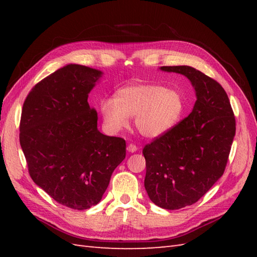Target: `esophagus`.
I'll list each match as a JSON object with an SVG mask.
<instances>
[{"instance_id":"34e87169","label":"esophagus","mask_w":257,"mask_h":257,"mask_svg":"<svg viewBox=\"0 0 257 257\" xmlns=\"http://www.w3.org/2000/svg\"><path fill=\"white\" fill-rule=\"evenodd\" d=\"M127 150H128V152H136L138 150V147L137 146H135V145H133V144H130V145H128V147H127Z\"/></svg>"}]
</instances>
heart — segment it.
Segmentation results:
<instances>
[{
	"label": "heart",
	"mask_w": 257,
	"mask_h": 257,
	"mask_svg": "<svg viewBox=\"0 0 257 257\" xmlns=\"http://www.w3.org/2000/svg\"><path fill=\"white\" fill-rule=\"evenodd\" d=\"M106 127L112 133L125 128L129 117L146 138L157 139L170 133L181 121L185 110L183 95L178 89L158 84H133L117 90L113 98L99 103Z\"/></svg>",
	"instance_id": "obj_1"
}]
</instances>
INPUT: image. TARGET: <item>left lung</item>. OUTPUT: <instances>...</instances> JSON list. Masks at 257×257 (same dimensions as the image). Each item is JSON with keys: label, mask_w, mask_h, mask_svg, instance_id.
I'll return each instance as SVG.
<instances>
[{"label": "left lung", "mask_w": 257, "mask_h": 257, "mask_svg": "<svg viewBox=\"0 0 257 257\" xmlns=\"http://www.w3.org/2000/svg\"><path fill=\"white\" fill-rule=\"evenodd\" d=\"M159 69L185 76L196 97L187 118L143 150L150 200L162 209L179 210L195 203L222 177L235 118L225 90L214 79L191 66Z\"/></svg>", "instance_id": "left-lung-1"}]
</instances>
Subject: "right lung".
<instances>
[{"mask_svg": "<svg viewBox=\"0 0 257 257\" xmlns=\"http://www.w3.org/2000/svg\"><path fill=\"white\" fill-rule=\"evenodd\" d=\"M102 74L68 64L33 87L22 109L20 144L31 178L74 210L99 203L125 157V141L98 130L87 101Z\"/></svg>", "mask_w": 257, "mask_h": 257, "instance_id": "right-lung-1", "label": "right lung"}]
</instances>
